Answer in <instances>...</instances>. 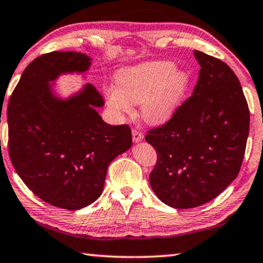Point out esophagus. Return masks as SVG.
<instances>
[{"instance_id":"obj_1","label":"esophagus","mask_w":263,"mask_h":263,"mask_svg":"<svg viewBox=\"0 0 263 263\" xmlns=\"http://www.w3.org/2000/svg\"><path fill=\"white\" fill-rule=\"evenodd\" d=\"M132 135H133V141H134L135 143L140 142V141L143 139V134L140 130H138V129H133Z\"/></svg>"}]
</instances>
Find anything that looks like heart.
<instances>
[{
  "label": "heart",
  "mask_w": 263,
  "mask_h": 263,
  "mask_svg": "<svg viewBox=\"0 0 263 263\" xmlns=\"http://www.w3.org/2000/svg\"><path fill=\"white\" fill-rule=\"evenodd\" d=\"M189 84V74L174 70L172 63H146L121 70L116 76V86L105 90V98L116 114H130L133 103H141L143 120L161 124L176 114Z\"/></svg>",
  "instance_id": "1"
}]
</instances>
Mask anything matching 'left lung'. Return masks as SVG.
<instances>
[{"mask_svg": "<svg viewBox=\"0 0 263 263\" xmlns=\"http://www.w3.org/2000/svg\"><path fill=\"white\" fill-rule=\"evenodd\" d=\"M199 77L172 119L147 132L158 160L149 176L155 195L174 209L200 206L237 177L249 134V108L234 71L195 51Z\"/></svg>", "mask_w": 263, "mask_h": 263, "instance_id": "left-lung-1", "label": "left lung"}]
</instances>
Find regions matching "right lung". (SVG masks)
<instances>
[{"label": "right lung", "instance_id": "obj_1", "mask_svg": "<svg viewBox=\"0 0 263 263\" xmlns=\"http://www.w3.org/2000/svg\"><path fill=\"white\" fill-rule=\"evenodd\" d=\"M84 53L54 51L25 68L8 102V151L15 171L34 195L53 206L79 210L102 195L109 163L132 147L128 124L105 123L104 100L92 84L60 100L49 82L85 72Z\"/></svg>", "mask_w": 263, "mask_h": 263}]
</instances>
